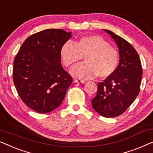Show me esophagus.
I'll use <instances>...</instances> for the list:
<instances>
[{
  "label": "esophagus",
  "instance_id": "esophagus-1",
  "mask_svg": "<svg viewBox=\"0 0 153 153\" xmlns=\"http://www.w3.org/2000/svg\"><path fill=\"white\" fill-rule=\"evenodd\" d=\"M75 82L77 83H85V80H80V79H75Z\"/></svg>",
  "mask_w": 153,
  "mask_h": 153
}]
</instances>
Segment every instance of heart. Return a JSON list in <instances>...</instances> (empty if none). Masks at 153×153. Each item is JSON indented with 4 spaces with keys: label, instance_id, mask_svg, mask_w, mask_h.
Masks as SVG:
<instances>
[{
    "label": "heart",
    "instance_id": "b5f03b06",
    "mask_svg": "<svg viewBox=\"0 0 153 153\" xmlns=\"http://www.w3.org/2000/svg\"><path fill=\"white\" fill-rule=\"evenodd\" d=\"M61 58L66 67H71L85 56V62L71 70V74L79 78H100L111 76L115 72L120 62L117 50L105 39L97 35L83 36L74 43L67 41L60 50Z\"/></svg>",
    "mask_w": 153,
    "mask_h": 153
}]
</instances>
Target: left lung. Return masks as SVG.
<instances>
[{"label": "left lung", "instance_id": "1", "mask_svg": "<svg viewBox=\"0 0 153 153\" xmlns=\"http://www.w3.org/2000/svg\"><path fill=\"white\" fill-rule=\"evenodd\" d=\"M119 48L120 63L115 72L98 83L97 95L91 99L93 108L105 117H115L127 111L140 91L141 62L134 47L120 36L104 30Z\"/></svg>", "mask_w": 153, "mask_h": 153}]
</instances>
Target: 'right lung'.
Instances as JSON below:
<instances>
[{
    "label": "right lung",
    "mask_w": 153,
    "mask_h": 153,
    "mask_svg": "<svg viewBox=\"0 0 153 153\" xmlns=\"http://www.w3.org/2000/svg\"><path fill=\"white\" fill-rule=\"evenodd\" d=\"M71 37L62 29H46L26 38L13 62V82L25 104L40 113L64 100L73 78L61 64L62 46Z\"/></svg>",
    "instance_id": "right-lung-1"
}]
</instances>
